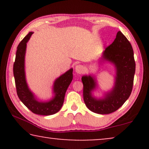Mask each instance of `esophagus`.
Returning <instances> with one entry per match:
<instances>
[{
	"mask_svg": "<svg viewBox=\"0 0 149 149\" xmlns=\"http://www.w3.org/2000/svg\"><path fill=\"white\" fill-rule=\"evenodd\" d=\"M75 71H76V72L78 73V74H81V73H83L85 71V67L81 64L77 65V66H75Z\"/></svg>",
	"mask_w": 149,
	"mask_h": 149,
	"instance_id": "1",
	"label": "esophagus"
}]
</instances>
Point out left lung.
<instances>
[{
    "instance_id": "left-lung-1",
    "label": "left lung",
    "mask_w": 149,
    "mask_h": 149,
    "mask_svg": "<svg viewBox=\"0 0 149 149\" xmlns=\"http://www.w3.org/2000/svg\"><path fill=\"white\" fill-rule=\"evenodd\" d=\"M103 58L113 62L117 69L115 87L104 99L96 100L91 91L95 87V81L91 76L82 77L83 99L86 107L97 114H110L119 109L131 94L136 70L132 45L121 31L117 32L113 43L106 48Z\"/></svg>"
}]
</instances>
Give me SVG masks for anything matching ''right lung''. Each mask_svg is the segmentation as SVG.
<instances>
[{
  "label": "right lung",
  "instance_id": "obj_1",
  "mask_svg": "<svg viewBox=\"0 0 149 149\" xmlns=\"http://www.w3.org/2000/svg\"><path fill=\"white\" fill-rule=\"evenodd\" d=\"M33 32H30L19 42L17 47L15 60L13 64V74L17 94L22 103L30 111L36 115H51L58 113L62 108L66 91L72 80V68L67 71L55 81L54 91L55 97L52 100L42 102L36 100L26 84L24 72V57L26 43Z\"/></svg>",
  "mask_w": 149,
  "mask_h": 149
}]
</instances>
